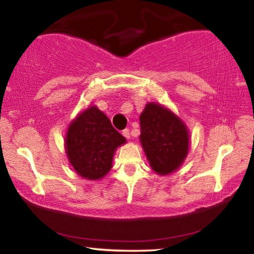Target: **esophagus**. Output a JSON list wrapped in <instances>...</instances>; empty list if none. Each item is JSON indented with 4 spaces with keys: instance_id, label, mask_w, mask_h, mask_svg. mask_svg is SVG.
<instances>
[{
    "instance_id": "obj_1",
    "label": "esophagus",
    "mask_w": 254,
    "mask_h": 254,
    "mask_svg": "<svg viewBox=\"0 0 254 254\" xmlns=\"http://www.w3.org/2000/svg\"><path fill=\"white\" fill-rule=\"evenodd\" d=\"M122 134H123L124 137H126L127 139H130V138H131V133H130V130H128V128H126V130H123Z\"/></svg>"
}]
</instances>
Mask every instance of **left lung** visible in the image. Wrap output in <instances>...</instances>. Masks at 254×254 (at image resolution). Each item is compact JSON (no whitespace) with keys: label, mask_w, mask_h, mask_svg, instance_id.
<instances>
[{"label":"left lung","mask_w":254,"mask_h":254,"mask_svg":"<svg viewBox=\"0 0 254 254\" xmlns=\"http://www.w3.org/2000/svg\"><path fill=\"white\" fill-rule=\"evenodd\" d=\"M139 121V139L152 169L161 176L176 171L187 159L190 147L187 124L156 102L146 103Z\"/></svg>","instance_id":"8db88e82"}]
</instances>
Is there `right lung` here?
Here are the masks:
<instances>
[{"label": "right lung", "instance_id": "add662e5", "mask_svg": "<svg viewBox=\"0 0 254 254\" xmlns=\"http://www.w3.org/2000/svg\"><path fill=\"white\" fill-rule=\"evenodd\" d=\"M126 142L96 106L78 114L64 139L70 164L80 177L90 181L101 180L109 173L116 149Z\"/></svg>", "mask_w": 254, "mask_h": 254}]
</instances>
